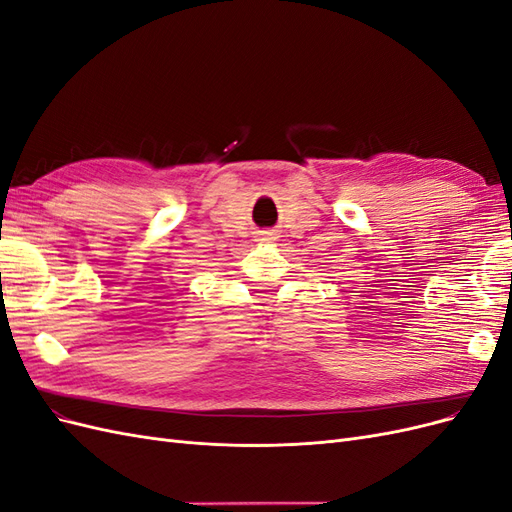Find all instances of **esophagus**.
I'll return each instance as SVG.
<instances>
[{
	"instance_id": "1",
	"label": "esophagus",
	"mask_w": 512,
	"mask_h": 512,
	"mask_svg": "<svg viewBox=\"0 0 512 512\" xmlns=\"http://www.w3.org/2000/svg\"><path fill=\"white\" fill-rule=\"evenodd\" d=\"M258 241H260V243H273V241H277V230H273V228L260 230V232H258Z\"/></svg>"
}]
</instances>
